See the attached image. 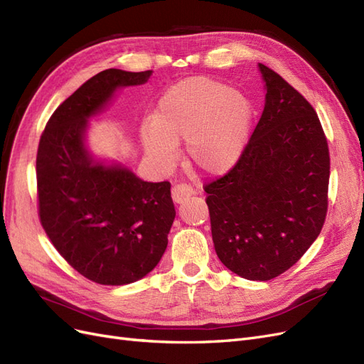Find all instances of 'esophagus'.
Returning a JSON list of instances; mask_svg holds the SVG:
<instances>
[{"label": "esophagus", "mask_w": 364, "mask_h": 364, "mask_svg": "<svg viewBox=\"0 0 364 364\" xmlns=\"http://www.w3.org/2000/svg\"><path fill=\"white\" fill-rule=\"evenodd\" d=\"M193 194H194L193 186L186 185V183H178V185H174L173 188H171V197H173V200L176 203L185 202Z\"/></svg>", "instance_id": "34e87169"}]
</instances>
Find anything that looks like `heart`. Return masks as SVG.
Instances as JSON below:
<instances>
[{
	"label": "heart",
	"instance_id": "obj_1",
	"mask_svg": "<svg viewBox=\"0 0 364 364\" xmlns=\"http://www.w3.org/2000/svg\"><path fill=\"white\" fill-rule=\"evenodd\" d=\"M250 105L247 98L206 77H191L164 92L153 123L141 130L142 144L161 167L178 159L186 141L188 159L208 174L226 173L245 149Z\"/></svg>",
	"mask_w": 364,
	"mask_h": 364
}]
</instances>
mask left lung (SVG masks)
<instances>
[{
  "label": "left lung",
  "instance_id": "left-lung-1",
  "mask_svg": "<svg viewBox=\"0 0 364 364\" xmlns=\"http://www.w3.org/2000/svg\"><path fill=\"white\" fill-rule=\"evenodd\" d=\"M266 106L225 176L206 183L217 257L238 277L269 281L293 267L328 211L329 149L314 107L259 63Z\"/></svg>",
  "mask_w": 364,
  "mask_h": 364
}]
</instances>
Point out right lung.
Here are the masks:
<instances>
[{
	"mask_svg": "<svg viewBox=\"0 0 364 364\" xmlns=\"http://www.w3.org/2000/svg\"><path fill=\"white\" fill-rule=\"evenodd\" d=\"M150 74H95L53 112L39 139L41 225L74 270L102 285L135 282L155 269L176 215L170 182H144L118 165L94 164L83 144L86 119L117 87L146 83Z\"/></svg>",
	"mask_w": 364,
	"mask_h": 364,
	"instance_id": "add662e5",
	"label": "right lung"
}]
</instances>
